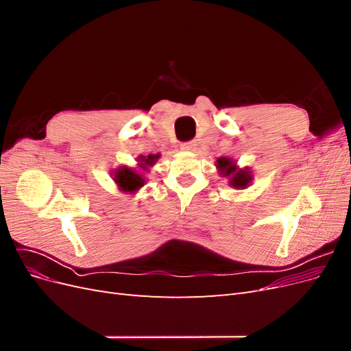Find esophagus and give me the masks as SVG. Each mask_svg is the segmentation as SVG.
<instances>
[{"label":"esophagus","instance_id":"34e87169","mask_svg":"<svg viewBox=\"0 0 351 351\" xmlns=\"http://www.w3.org/2000/svg\"><path fill=\"white\" fill-rule=\"evenodd\" d=\"M180 149L182 151H186V152H192L196 149V143L195 142H186V143H182V146H180Z\"/></svg>","mask_w":351,"mask_h":351}]
</instances>
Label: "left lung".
Returning <instances> with one entry per match:
<instances>
[{"instance_id": "obj_1", "label": "left lung", "mask_w": 351, "mask_h": 351, "mask_svg": "<svg viewBox=\"0 0 351 351\" xmlns=\"http://www.w3.org/2000/svg\"><path fill=\"white\" fill-rule=\"evenodd\" d=\"M215 165L218 168L219 176L228 178V184L231 187L243 190V189L249 187L253 182V176H252L250 168L249 167L240 168L234 159L221 156L217 159Z\"/></svg>"}]
</instances>
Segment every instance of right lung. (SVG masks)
Instances as JSON below:
<instances>
[{
	"instance_id": "right-lung-1",
	"label": "right lung",
	"mask_w": 351,
	"mask_h": 351,
	"mask_svg": "<svg viewBox=\"0 0 351 351\" xmlns=\"http://www.w3.org/2000/svg\"><path fill=\"white\" fill-rule=\"evenodd\" d=\"M161 158V154H149L147 156L139 155L137 156V167L132 168L127 165H121L115 168L112 171V180L119 187L120 192L134 195L137 190L146 184V173L156 164L158 159Z\"/></svg>"
}]
</instances>
